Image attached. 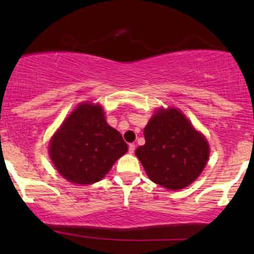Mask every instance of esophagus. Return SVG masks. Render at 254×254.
Listing matches in <instances>:
<instances>
[{
	"instance_id": "esophagus-1",
	"label": "esophagus",
	"mask_w": 254,
	"mask_h": 254,
	"mask_svg": "<svg viewBox=\"0 0 254 254\" xmlns=\"http://www.w3.org/2000/svg\"><path fill=\"white\" fill-rule=\"evenodd\" d=\"M128 151H129L130 154H133V152L135 151V144L134 143L128 144Z\"/></svg>"
}]
</instances>
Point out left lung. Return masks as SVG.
<instances>
[{"instance_id":"1","label":"left lung","mask_w":254,"mask_h":254,"mask_svg":"<svg viewBox=\"0 0 254 254\" xmlns=\"http://www.w3.org/2000/svg\"><path fill=\"white\" fill-rule=\"evenodd\" d=\"M145 144L135 154L151 182L169 190L192 184L207 164L209 147L176 109L159 110L144 128Z\"/></svg>"}]
</instances>
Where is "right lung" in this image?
<instances>
[{
    "instance_id": "add662e5",
    "label": "right lung",
    "mask_w": 254,
    "mask_h": 254,
    "mask_svg": "<svg viewBox=\"0 0 254 254\" xmlns=\"http://www.w3.org/2000/svg\"><path fill=\"white\" fill-rule=\"evenodd\" d=\"M127 150L121 134L107 125L102 107L90 104L76 107L50 144L51 159L59 173L83 185L102 180Z\"/></svg>"
}]
</instances>
